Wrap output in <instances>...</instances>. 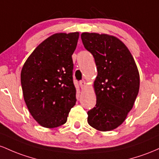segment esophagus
<instances>
[{"instance_id":"1","label":"esophagus","mask_w":159,"mask_h":159,"mask_svg":"<svg viewBox=\"0 0 159 159\" xmlns=\"http://www.w3.org/2000/svg\"><path fill=\"white\" fill-rule=\"evenodd\" d=\"M80 85L82 88H84V87H85V85H86V83H85V80H82V81L80 82Z\"/></svg>"}]
</instances>
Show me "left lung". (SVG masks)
<instances>
[{"label":"left lung","instance_id":"8db88e82","mask_svg":"<svg viewBox=\"0 0 159 159\" xmlns=\"http://www.w3.org/2000/svg\"><path fill=\"white\" fill-rule=\"evenodd\" d=\"M84 47L94 56L96 105L88 111V123L101 131L116 129L132 109L140 88V74L127 46L112 35L84 32Z\"/></svg>","mask_w":159,"mask_h":159}]
</instances>
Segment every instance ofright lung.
<instances>
[{"instance_id": "1", "label": "right lung", "mask_w": 159, "mask_h": 159, "mask_svg": "<svg viewBox=\"0 0 159 159\" xmlns=\"http://www.w3.org/2000/svg\"><path fill=\"white\" fill-rule=\"evenodd\" d=\"M79 32L49 37L30 55L21 71L27 107L41 126L53 128L67 122L76 103L72 55Z\"/></svg>"}]
</instances>
